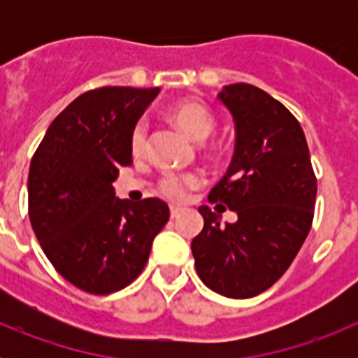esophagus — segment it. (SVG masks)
Here are the masks:
<instances>
[{"mask_svg": "<svg viewBox=\"0 0 358 358\" xmlns=\"http://www.w3.org/2000/svg\"><path fill=\"white\" fill-rule=\"evenodd\" d=\"M181 211H182V208H179V206H170V217L177 218V217H179V215H181Z\"/></svg>", "mask_w": 358, "mask_h": 358, "instance_id": "obj_1", "label": "esophagus"}]
</instances>
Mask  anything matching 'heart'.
Wrapping results in <instances>:
<instances>
[{
    "mask_svg": "<svg viewBox=\"0 0 358 358\" xmlns=\"http://www.w3.org/2000/svg\"><path fill=\"white\" fill-rule=\"evenodd\" d=\"M169 116L176 127L181 132H185L189 140L204 141L208 136L213 132L215 129V118L210 110L202 103L194 102V100H185L179 102L169 110ZM131 152L134 156H141L147 148V125L143 122H138L131 132ZM202 185V179L195 173H188V176H164L159 182L161 194L170 201H182L186 199L189 189L199 188Z\"/></svg>",
    "mask_w": 358,
    "mask_h": 358,
    "instance_id": "obj_1",
    "label": "heart"
}]
</instances>
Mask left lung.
Returning <instances> with one entry per match:
<instances>
[{
    "instance_id": "obj_1",
    "label": "left lung",
    "mask_w": 358,
    "mask_h": 358,
    "mask_svg": "<svg viewBox=\"0 0 358 358\" xmlns=\"http://www.w3.org/2000/svg\"><path fill=\"white\" fill-rule=\"evenodd\" d=\"M220 102L235 122V154L210 202L236 211L235 224L199 208L204 227L192 240L199 278L233 299L273 287L308 235L317 195L308 145L289 109L251 84L226 85Z\"/></svg>"
}]
</instances>
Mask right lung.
<instances>
[{
  "label": "right lung",
  "instance_id": "right-lung-1",
  "mask_svg": "<svg viewBox=\"0 0 358 358\" xmlns=\"http://www.w3.org/2000/svg\"><path fill=\"white\" fill-rule=\"evenodd\" d=\"M157 93L100 87L80 94L53 120L31 157L34 233L57 273L85 292L106 296L132 283L169 222L166 202L118 199L113 186L120 166L132 161V129Z\"/></svg>",
  "mask_w": 358,
  "mask_h": 358
}]
</instances>
